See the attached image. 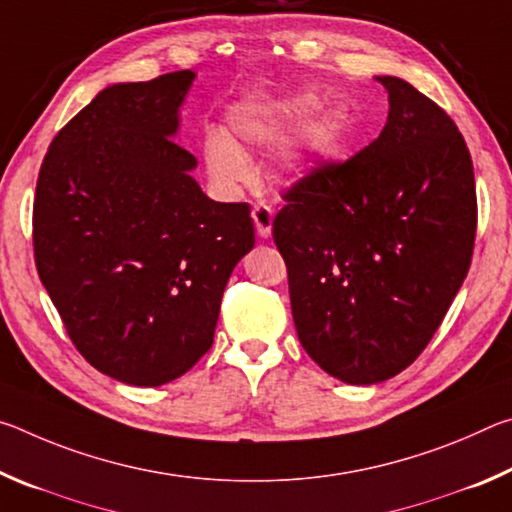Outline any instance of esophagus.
<instances>
[{"mask_svg": "<svg viewBox=\"0 0 512 512\" xmlns=\"http://www.w3.org/2000/svg\"><path fill=\"white\" fill-rule=\"evenodd\" d=\"M253 221H255V228H257V235L268 239L271 237V230H273V207L266 205V203H259L253 207Z\"/></svg>", "mask_w": 512, "mask_h": 512, "instance_id": "1", "label": "esophagus"}]
</instances>
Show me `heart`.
Here are the masks:
<instances>
[{
	"mask_svg": "<svg viewBox=\"0 0 512 512\" xmlns=\"http://www.w3.org/2000/svg\"><path fill=\"white\" fill-rule=\"evenodd\" d=\"M316 108V99L309 94L296 97H250L237 103L228 115L230 137L212 131L205 137V162L212 180L223 189H235L246 183L250 167L239 146L271 144L287 135L293 126L305 121ZM339 121L334 115L311 117L300 128L298 137L277 153V169L282 173H298L334 149L339 140Z\"/></svg>",
	"mask_w": 512,
	"mask_h": 512,
	"instance_id": "heart-1",
	"label": "heart"
}]
</instances>
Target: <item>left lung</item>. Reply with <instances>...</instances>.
I'll return each instance as SVG.
<instances>
[{"label": "left lung", "mask_w": 512, "mask_h": 512, "mask_svg": "<svg viewBox=\"0 0 512 512\" xmlns=\"http://www.w3.org/2000/svg\"><path fill=\"white\" fill-rule=\"evenodd\" d=\"M366 149L282 194L273 239L302 348L327 375L377 384L409 368L470 271L476 187L454 119L395 76Z\"/></svg>", "instance_id": "8db88e82"}]
</instances>
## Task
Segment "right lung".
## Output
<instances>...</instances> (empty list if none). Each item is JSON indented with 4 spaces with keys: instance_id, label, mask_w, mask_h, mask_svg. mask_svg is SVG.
Wrapping results in <instances>:
<instances>
[{
    "instance_id": "obj_1",
    "label": "right lung",
    "mask_w": 512,
    "mask_h": 512,
    "mask_svg": "<svg viewBox=\"0 0 512 512\" xmlns=\"http://www.w3.org/2000/svg\"><path fill=\"white\" fill-rule=\"evenodd\" d=\"M192 69L99 92L51 140L33 201L42 284L83 359L131 386L185 375L212 348L248 203H216L173 142Z\"/></svg>"
}]
</instances>
